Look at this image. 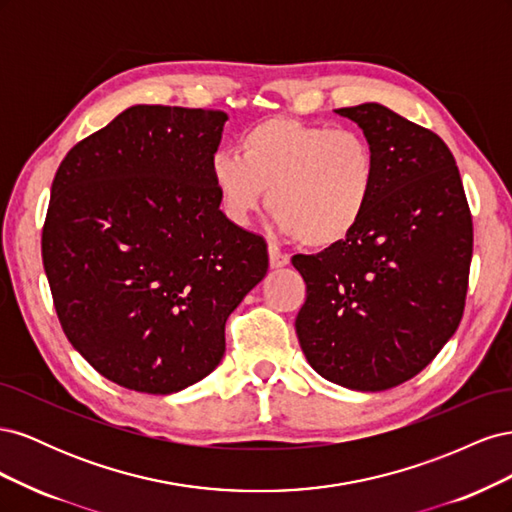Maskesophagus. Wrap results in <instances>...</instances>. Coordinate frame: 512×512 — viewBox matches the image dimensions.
<instances>
[{
    "instance_id": "34e87169",
    "label": "esophagus",
    "mask_w": 512,
    "mask_h": 512,
    "mask_svg": "<svg viewBox=\"0 0 512 512\" xmlns=\"http://www.w3.org/2000/svg\"><path fill=\"white\" fill-rule=\"evenodd\" d=\"M288 262H290V256H288V254H284L282 250H277L275 245H269V265H271L273 269L286 267Z\"/></svg>"
}]
</instances>
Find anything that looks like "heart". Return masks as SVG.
I'll list each match as a JSON object with an SVG mask.
<instances>
[{
	"label": "heart",
	"instance_id": "heart-1",
	"mask_svg": "<svg viewBox=\"0 0 512 512\" xmlns=\"http://www.w3.org/2000/svg\"><path fill=\"white\" fill-rule=\"evenodd\" d=\"M209 175L230 222L245 224L267 198L286 235L327 250L346 241L367 215L378 160L359 130L269 117L239 136V156L215 153Z\"/></svg>",
	"mask_w": 512,
	"mask_h": 512
}]
</instances>
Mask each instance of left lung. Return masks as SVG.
<instances>
[{"label": "left lung", "instance_id": "1", "mask_svg": "<svg viewBox=\"0 0 512 512\" xmlns=\"http://www.w3.org/2000/svg\"><path fill=\"white\" fill-rule=\"evenodd\" d=\"M376 151L378 183L352 235L292 265L307 286L294 320L307 363L354 391L423 371L457 331L472 260V215L438 134L376 102L337 108Z\"/></svg>", "mask_w": 512, "mask_h": 512}]
</instances>
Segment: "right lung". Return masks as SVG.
Instances as JSON below:
<instances>
[{"mask_svg":"<svg viewBox=\"0 0 512 512\" xmlns=\"http://www.w3.org/2000/svg\"><path fill=\"white\" fill-rule=\"evenodd\" d=\"M228 115L136 104L61 160L42 262L68 342L130 391L177 393L220 365L228 316L269 269L220 211L209 162Z\"/></svg>","mask_w":512,"mask_h":512,"instance_id":"1","label":"right lung"}]
</instances>
